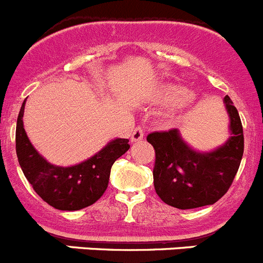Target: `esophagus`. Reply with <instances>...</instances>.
<instances>
[{"mask_svg":"<svg viewBox=\"0 0 263 263\" xmlns=\"http://www.w3.org/2000/svg\"><path fill=\"white\" fill-rule=\"evenodd\" d=\"M144 138V130H143L142 126L138 125L132 133V142H140Z\"/></svg>","mask_w":263,"mask_h":263,"instance_id":"34e87169","label":"esophagus"}]
</instances>
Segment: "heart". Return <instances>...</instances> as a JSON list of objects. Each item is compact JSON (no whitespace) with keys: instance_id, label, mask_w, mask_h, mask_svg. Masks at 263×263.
Wrapping results in <instances>:
<instances>
[{"instance_id":"1","label":"heart","mask_w":263,"mask_h":263,"mask_svg":"<svg viewBox=\"0 0 263 263\" xmlns=\"http://www.w3.org/2000/svg\"><path fill=\"white\" fill-rule=\"evenodd\" d=\"M161 98L166 102H176L179 101V107L184 108L191 106L194 102V95L191 92H184L180 87L176 85H168V87L163 88L161 92Z\"/></svg>"}]
</instances>
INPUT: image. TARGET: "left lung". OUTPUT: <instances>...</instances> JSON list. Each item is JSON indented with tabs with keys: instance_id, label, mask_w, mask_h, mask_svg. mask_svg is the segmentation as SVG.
<instances>
[{
	"instance_id": "8db88e82",
	"label": "left lung",
	"mask_w": 263,
	"mask_h": 263,
	"mask_svg": "<svg viewBox=\"0 0 263 263\" xmlns=\"http://www.w3.org/2000/svg\"><path fill=\"white\" fill-rule=\"evenodd\" d=\"M225 105L231 137L211 153H199L188 147L178 129L147 135V142L155 148L156 193L168 206L191 210L214 204L233 184L243 157L244 135L240 116L229 96Z\"/></svg>"
}]
</instances>
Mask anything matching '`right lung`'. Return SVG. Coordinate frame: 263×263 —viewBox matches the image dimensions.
Here are the masks:
<instances>
[{"label":"right lung","instance_id":"1","mask_svg":"<svg viewBox=\"0 0 263 263\" xmlns=\"http://www.w3.org/2000/svg\"><path fill=\"white\" fill-rule=\"evenodd\" d=\"M25 101L17 116L16 155L20 167L35 193L61 211H78L97 202L108 186L111 167L130 145L129 139H115L89 160L59 167L47 162L28 139L23 125Z\"/></svg>","mask_w":263,"mask_h":263}]
</instances>
